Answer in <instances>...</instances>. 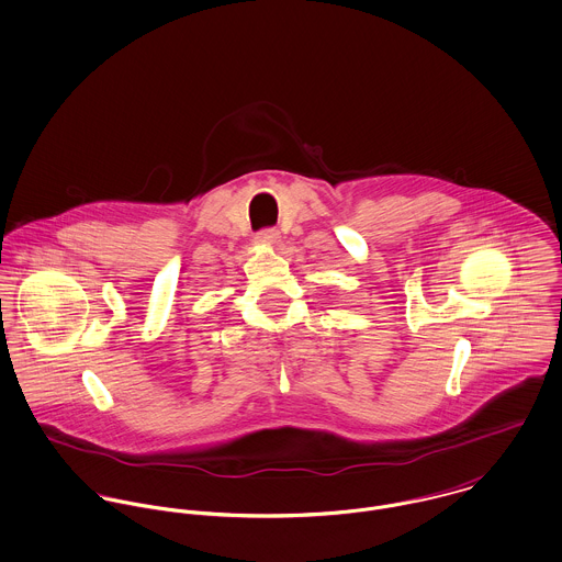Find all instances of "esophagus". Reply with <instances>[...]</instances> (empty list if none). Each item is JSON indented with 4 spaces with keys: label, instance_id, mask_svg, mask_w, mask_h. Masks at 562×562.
Segmentation results:
<instances>
[{
    "label": "esophagus",
    "instance_id": "obj_1",
    "mask_svg": "<svg viewBox=\"0 0 562 562\" xmlns=\"http://www.w3.org/2000/svg\"><path fill=\"white\" fill-rule=\"evenodd\" d=\"M278 239H280V233H278V231H260V233L256 235V241H258V244H267V246L278 244Z\"/></svg>",
    "mask_w": 562,
    "mask_h": 562
}]
</instances>
